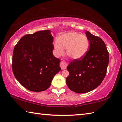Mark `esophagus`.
I'll list each match as a JSON object with an SVG mask.
<instances>
[{"mask_svg":"<svg viewBox=\"0 0 122 122\" xmlns=\"http://www.w3.org/2000/svg\"><path fill=\"white\" fill-rule=\"evenodd\" d=\"M60 66L61 68L62 69H65L67 68V64L64 61H61L60 63Z\"/></svg>","mask_w":122,"mask_h":122,"instance_id":"1","label":"esophagus"}]
</instances>
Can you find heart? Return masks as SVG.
<instances>
[{
  "label": "heart",
  "mask_w": 122,
  "mask_h": 122,
  "mask_svg": "<svg viewBox=\"0 0 122 122\" xmlns=\"http://www.w3.org/2000/svg\"><path fill=\"white\" fill-rule=\"evenodd\" d=\"M54 47L57 55H62L63 49L67 50V55L73 59L83 57L89 48L87 37L76 32L66 33L60 36L54 43Z\"/></svg>",
  "instance_id": "obj_1"
}]
</instances>
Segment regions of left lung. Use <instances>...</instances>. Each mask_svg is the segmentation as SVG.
Segmentation results:
<instances>
[{
	"label": "left lung",
	"instance_id": "obj_1",
	"mask_svg": "<svg viewBox=\"0 0 122 122\" xmlns=\"http://www.w3.org/2000/svg\"><path fill=\"white\" fill-rule=\"evenodd\" d=\"M89 49L83 57L74 59L67 67L68 88L76 93H86L100 85L106 76L109 55L106 45L100 37L86 32Z\"/></svg>",
	"mask_w": 122,
	"mask_h": 122
}]
</instances>
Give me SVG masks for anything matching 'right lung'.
<instances>
[{
    "label": "right lung",
    "instance_id": "1",
    "mask_svg": "<svg viewBox=\"0 0 122 122\" xmlns=\"http://www.w3.org/2000/svg\"><path fill=\"white\" fill-rule=\"evenodd\" d=\"M53 36L49 30L26 34L14 48L12 71L18 82L30 91L40 92L50 86L61 70L53 55Z\"/></svg>",
    "mask_w": 122,
    "mask_h": 122
}]
</instances>
